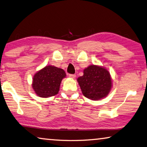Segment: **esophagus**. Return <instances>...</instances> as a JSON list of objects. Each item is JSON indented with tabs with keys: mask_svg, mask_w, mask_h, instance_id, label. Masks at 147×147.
I'll use <instances>...</instances> for the list:
<instances>
[{
	"mask_svg": "<svg viewBox=\"0 0 147 147\" xmlns=\"http://www.w3.org/2000/svg\"><path fill=\"white\" fill-rule=\"evenodd\" d=\"M69 76L70 77V78H74L76 77V75H75V74H69Z\"/></svg>",
	"mask_w": 147,
	"mask_h": 147,
	"instance_id": "1",
	"label": "esophagus"
}]
</instances>
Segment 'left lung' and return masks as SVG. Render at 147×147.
<instances>
[{
	"mask_svg": "<svg viewBox=\"0 0 147 147\" xmlns=\"http://www.w3.org/2000/svg\"><path fill=\"white\" fill-rule=\"evenodd\" d=\"M82 94L92 100L106 97L112 88L109 72L103 67L91 65L84 70V75L77 79Z\"/></svg>",
	"mask_w": 147,
	"mask_h": 147,
	"instance_id": "1",
	"label": "left lung"
}]
</instances>
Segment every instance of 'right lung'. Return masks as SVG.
Masks as SVG:
<instances>
[{
    "instance_id": "obj_1",
    "label": "right lung",
    "mask_w": 147,
    "mask_h": 147,
    "mask_svg": "<svg viewBox=\"0 0 147 147\" xmlns=\"http://www.w3.org/2000/svg\"><path fill=\"white\" fill-rule=\"evenodd\" d=\"M65 76L62 69L52 65L46 66L34 74L32 87L38 96H53L58 93L61 82Z\"/></svg>"
}]
</instances>
